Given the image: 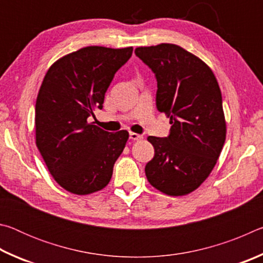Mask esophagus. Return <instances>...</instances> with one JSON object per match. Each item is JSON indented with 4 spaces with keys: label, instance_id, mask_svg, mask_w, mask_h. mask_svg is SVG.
<instances>
[{
    "label": "esophagus",
    "instance_id": "34e87169",
    "mask_svg": "<svg viewBox=\"0 0 263 263\" xmlns=\"http://www.w3.org/2000/svg\"><path fill=\"white\" fill-rule=\"evenodd\" d=\"M130 139H132V140H141L142 136L138 135V133H135V132H130Z\"/></svg>",
    "mask_w": 263,
    "mask_h": 263
}]
</instances>
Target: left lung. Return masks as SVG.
Listing matches in <instances>:
<instances>
[{"label":"left lung","instance_id":"left-lung-1","mask_svg":"<svg viewBox=\"0 0 263 263\" xmlns=\"http://www.w3.org/2000/svg\"><path fill=\"white\" fill-rule=\"evenodd\" d=\"M135 53L155 74L157 108L172 124L168 137L147 138L154 158L146 177L163 194L186 195L210 175L224 146L220 88L205 62L174 44L137 47Z\"/></svg>","mask_w":263,"mask_h":263}]
</instances>
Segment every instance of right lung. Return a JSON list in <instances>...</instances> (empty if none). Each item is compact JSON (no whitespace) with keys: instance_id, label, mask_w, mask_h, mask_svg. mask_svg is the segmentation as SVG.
I'll return each instance as SVG.
<instances>
[{"instance_id":"1","label":"right lung","mask_w":263,"mask_h":263,"mask_svg":"<svg viewBox=\"0 0 263 263\" xmlns=\"http://www.w3.org/2000/svg\"><path fill=\"white\" fill-rule=\"evenodd\" d=\"M132 47L88 46L60 58L47 70L35 102V144L53 179L69 193L103 189L112 176L128 132L88 123Z\"/></svg>"}]
</instances>
